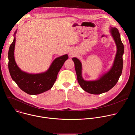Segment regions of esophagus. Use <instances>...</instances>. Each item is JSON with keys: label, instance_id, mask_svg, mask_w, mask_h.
I'll return each mask as SVG.
<instances>
[{"label": "esophagus", "instance_id": "34e87169", "mask_svg": "<svg viewBox=\"0 0 135 135\" xmlns=\"http://www.w3.org/2000/svg\"><path fill=\"white\" fill-rule=\"evenodd\" d=\"M75 55H76V52H75V51L74 50H71L69 52V57H73L75 56Z\"/></svg>", "mask_w": 135, "mask_h": 135}]
</instances>
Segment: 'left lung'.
<instances>
[{
  "label": "left lung",
  "mask_w": 135,
  "mask_h": 135,
  "mask_svg": "<svg viewBox=\"0 0 135 135\" xmlns=\"http://www.w3.org/2000/svg\"><path fill=\"white\" fill-rule=\"evenodd\" d=\"M109 32L116 44L117 51L112 67L100 76L98 79L93 81L85 80L82 77V65L81 61L75 57L72 58L80 85L83 90L91 94H100L108 91L117 83L122 74L124 46L117 28L110 27Z\"/></svg>",
  "instance_id": "1"
}]
</instances>
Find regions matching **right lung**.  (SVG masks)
Here are the masks:
<instances>
[{
	"instance_id": "obj_1",
	"label": "right lung",
	"mask_w": 135,
	"mask_h": 135,
	"mask_svg": "<svg viewBox=\"0 0 135 135\" xmlns=\"http://www.w3.org/2000/svg\"><path fill=\"white\" fill-rule=\"evenodd\" d=\"M11 44L8 53V69L12 80L23 91L29 94H38L51 89L54 85L57 75L65 62L68 59V54L55 58L49 68L44 72L30 74L22 71L17 65L14 57L15 35Z\"/></svg>"
}]
</instances>
